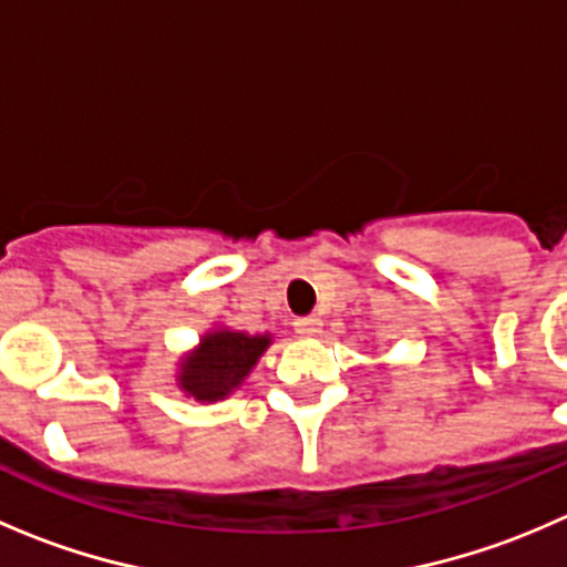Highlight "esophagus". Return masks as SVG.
Segmentation results:
<instances>
[{"instance_id":"esophagus-1","label":"esophagus","mask_w":567,"mask_h":567,"mask_svg":"<svg viewBox=\"0 0 567 567\" xmlns=\"http://www.w3.org/2000/svg\"><path fill=\"white\" fill-rule=\"evenodd\" d=\"M322 328V322L317 320V317H298L295 320V331L300 333V337H317Z\"/></svg>"}]
</instances>
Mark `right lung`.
Returning a JSON list of instances; mask_svg holds the SVG:
<instances>
[{
	"mask_svg": "<svg viewBox=\"0 0 567 567\" xmlns=\"http://www.w3.org/2000/svg\"><path fill=\"white\" fill-rule=\"evenodd\" d=\"M269 337H247L236 331L208 333L197 353L181 368V386L197 401H217L245 381L258 355L267 350Z\"/></svg>",
	"mask_w": 567,
	"mask_h": 567,
	"instance_id": "right-lung-1",
	"label": "right lung"
}]
</instances>
